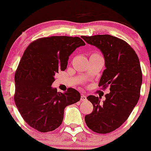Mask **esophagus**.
<instances>
[{"mask_svg":"<svg viewBox=\"0 0 151 151\" xmlns=\"http://www.w3.org/2000/svg\"><path fill=\"white\" fill-rule=\"evenodd\" d=\"M80 100H81L82 101H85L87 100V96L85 95H82L81 96V98H80Z\"/></svg>","mask_w":151,"mask_h":151,"instance_id":"1","label":"esophagus"}]
</instances>
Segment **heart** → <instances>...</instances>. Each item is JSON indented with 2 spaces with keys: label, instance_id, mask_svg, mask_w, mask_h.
<instances>
[{
  "label": "heart",
  "instance_id": "obj_1",
  "mask_svg": "<svg viewBox=\"0 0 151 151\" xmlns=\"http://www.w3.org/2000/svg\"><path fill=\"white\" fill-rule=\"evenodd\" d=\"M94 54H96V53H94Z\"/></svg>",
  "mask_w": 151,
  "mask_h": 151
}]
</instances>
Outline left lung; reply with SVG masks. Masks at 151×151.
Here are the masks:
<instances>
[{
	"instance_id": "left-lung-1",
	"label": "left lung",
	"mask_w": 151,
	"mask_h": 151,
	"mask_svg": "<svg viewBox=\"0 0 151 151\" xmlns=\"http://www.w3.org/2000/svg\"><path fill=\"white\" fill-rule=\"evenodd\" d=\"M88 44L96 47L104 55L106 68L99 86L109 87L103 103L100 97L88 96L93 110L85 117L90 129L106 134L119 128L128 119L139 99L142 74L139 58L125 41L110 35L81 36Z\"/></svg>"
}]
</instances>
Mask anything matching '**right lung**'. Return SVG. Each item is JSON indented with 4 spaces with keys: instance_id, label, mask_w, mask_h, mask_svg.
<instances>
[{
    "instance_id": "1",
    "label": "right lung",
    "mask_w": 151,
    "mask_h": 151,
    "mask_svg": "<svg viewBox=\"0 0 151 151\" xmlns=\"http://www.w3.org/2000/svg\"><path fill=\"white\" fill-rule=\"evenodd\" d=\"M84 45L77 36H50L36 39L25 50L15 72L14 99L24 121L36 130L58 128L66 106L80 101L77 90L62 93L51 85L56 73L66 68L70 55Z\"/></svg>"
}]
</instances>
